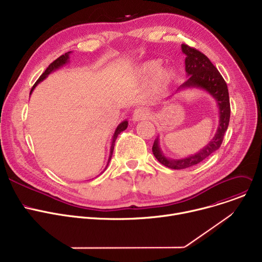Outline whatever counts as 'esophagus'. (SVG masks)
<instances>
[{
	"mask_svg": "<svg viewBox=\"0 0 262 262\" xmlns=\"http://www.w3.org/2000/svg\"><path fill=\"white\" fill-rule=\"evenodd\" d=\"M149 118V112L146 108L140 107L137 108L134 114H133V121L134 122H138V121H142V120H146Z\"/></svg>",
	"mask_w": 262,
	"mask_h": 262,
	"instance_id": "1",
	"label": "esophagus"
}]
</instances>
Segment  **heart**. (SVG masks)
<instances>
[{"label":"heart","mask_w":262,"mask_h":262,"mask_svg":"<svg viewBox=\"0 0 262 262\" xmlns=\"http://www.w3.org/2000/svg\"><path fill=\"white\" fill-rule=\"evenodd\" d=\"M160 59H151L139 64L135 69V77L141 83H148L152 80L156 89L162 90L172 79L173 73L168 67H161Z\"/></svg>","instance_id":"obj_1"}]
</instances>
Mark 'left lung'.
<instances>
[{
	"mask_svg": "<svg viewBox=\"0 0 262 262\" xmlns=\"http://www.w3.org/2000/svg\"><path fill=\"white\" fill-rule=\"evenodd\" d=\"M185 58V72L188 79L179 87L177 92L185 89H200L210 94L217 102L219 110V124L214 138L206 146L195 155L182 159H169L164 156L159 145V136L156 138L152 145V154L161 164L172 169H182L196 165L215 152L223 141V136L228 129L231 116L229 90L224 79L205 55L199 50L181 45ZM176 92V93H177Z\"/></svg>",
	"mask_w": 262,
	"mask_h": 262,
	"instance_id": "8db88e82",
	"label": "left lung"
}]
</instances>
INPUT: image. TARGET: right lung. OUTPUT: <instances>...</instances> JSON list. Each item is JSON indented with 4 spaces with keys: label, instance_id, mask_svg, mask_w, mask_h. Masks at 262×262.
Returning a JSON list of instances; mask_svg holds the SVG:
<instances>
[{
    "label": "right lung",
    "instance_id": "1",
    "mask_svg": "<svg viewBox=\"0 0 262 262\" xmlns=\"http://www.w3.org/2000/svg\"><path fill=\"white\" fill-rule=\"evenodd\" d=\"M71 54H72V51H68V52H66L65 55H62L61 57H59L57 60H55L54 62H52V63H51V64L46 68V71L41 75V77L38 79V81H37L36 83H34V85L32 86V89H31V91H30V95H31V93L33 92V90L36 89V86H37L40 82H42L44 79H46V78L48 77V75H49V74L54 73L55 71H57V69H59L60 67H62L63 65L67 64V63L69 62V55H71ZM127 125H128V122H127V120H124L123 122H121V123L117 126V128H116V130H115V134H114V136H113V140H112V146H111V151H110L108 161H107V164H106L105 168H104V170H105V169L107 168L108 163H110V161H111V159H112V156H113V151H114V147H115L116 139L118 138V136H119V134H120V133H122V132L125 130V129L127 128Z\"/></svg>",
    "mask_w": 262,
    "mask_h": 262
}]
</instances>
